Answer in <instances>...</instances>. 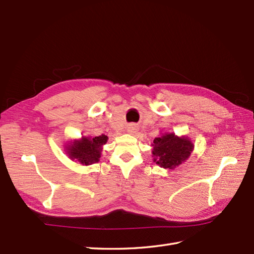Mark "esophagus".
<instances>
[{
	"mask_svg": "<svg viewBox=\"0 0 254 254\" xmlns=\"http://www.w3.org/2000/svg\"><path fill=\"white\" fill-rule=\"evenodd\" d=\"M136 131H137V128H136V126H134V125H129V126L127 127V132H129V133L133 134V133H135Z\"/></svg>",
	"mask_w": 254,
	"mask_h": 254,
	"instance_id": "1",
	"label": "esophagus"
}]
</instances>
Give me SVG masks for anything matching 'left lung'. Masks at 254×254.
<instances>
[{"instance_id": "obj_1", "label": "left lung", "mask_w": 254, "mask_h": 254, "mask_svg": "<svg viewBox=\"0 0 254 254\" xmlns=\"http://www.w3.org/2000/svg\"><path fill=\"white\" fill-rule=\"evenodd\" d=\"M151 146L153 162L165 170H174L186 162L194 150V144L189 136H178L174 132L161 133Z\"/></svg>"}]
</instances>
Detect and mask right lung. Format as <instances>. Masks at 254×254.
<instances>
[{"mask_svg":"<svg viewBox=\"0 0 254 254\" xmlns=\"http://www.w3.org/2000/svg\"><path fill=\"white\" fill-rule=\"evenodd\" d=\"M108 141V136L102 134L98 136L82 135L80 139H75L65 145L67 157L81 165L97 163L102 156L103 146Z\"/></svg>","mask_w":254,"mask_h":254,"instance_id":"add662e5","label":"right lung"}]
</instances>
